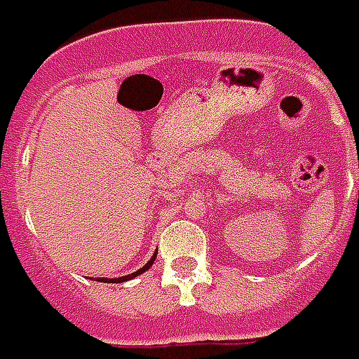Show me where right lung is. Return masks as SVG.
Returning a JSON list of instances; mask_svg holds the SVG:
<instances>
[{
    "instance_id": "add662e5",
    "label": "right lung",
    "mask_w": 359,
    "mask_h": 359,
    "mask_svg": "<svg viewBox=\"0 0 359 359\" xmlns=\"http://www.w3.org/2000/svg\"><path fill=\"white\" fill-rule=\"evenodd\" d=\"M155 257H157V253H155V255H153V257H151V259L147 261V263H145V265L142 266V269H140V271L132 272V274H128V276H123V278H109V282H125V280H130V278H134V276H138V274L145 272V271H147V269H149L151 265H153V261H155ZM96 280H100V278H96ZM102 280H106V278H102Z\"/></svg>"
}]
</instances>
